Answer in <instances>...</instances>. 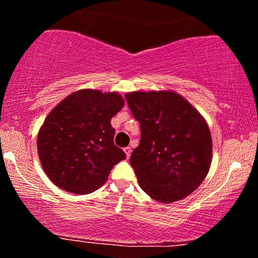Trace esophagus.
<instances>
[{
  "instance_id": "34e87169",
  "label": "esophagus",
  "mask_w": 258,
  "mask_h": 258,
  "mask_svg": "<svg viewBox=\"0 0 258 258\" xmlns=\"http://www.w3.org/2000/svg\"><path fill=\"white\" fill-rule=\"evenodd\" d=\"M131 148L130 147H125L124 148V152L126 154V157H127V158H130V156H131Z\"/></svg>"
}]
</instances>
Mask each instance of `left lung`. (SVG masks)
Returning <instances> with one entry per match:
<instances>
[{
  "mask_svg": "<svg viewBox=\"0 0 258 258\" xmlns=\"http://www.w3.org/2000/svg\"><path fill=\"white\" fill-rule=\"evenodd\" d=\"M141 140L131 156L139 185L157 202L185 198L202 184L212 163V137L204 117L174 91L125 94Z\"/></svg>",
  "mask_w": 258,
  "mask_h": 258,
  "instance_id": "8db88e82",
  "label": "left lung"
}]
</instances>
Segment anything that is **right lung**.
Listing matches in <instances>:
<instances>
[{
    "label": "right lung",
    "mask_w": 258,
    "mask_h": 258,
    "mask_svg": "<svg viewBox=\"0 0 258 258\" xmlns=\"http://www.w3.org/2000/svg\"><path fill=\"white\" fill-rule=\"evenodd\" d=\"M119 93L84 89L52 109L37 135L42 167L60 189L87 195L104 184L113 166L126 158L113 145L110 120L124 107Z\"/></svg>",
    "instance_id": "obj_1"
}]
</instances>
